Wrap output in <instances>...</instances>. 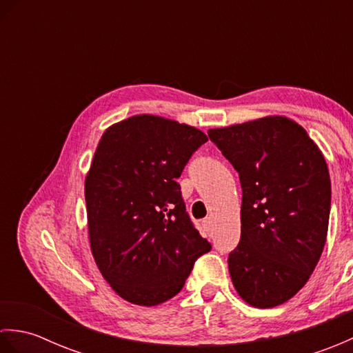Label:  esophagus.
<instances>
[{"label": "esophagus", "mask_w": 353, "mask_h": 353, "mask_svg": "<svg viewBox=\"0 0 353 353\" xmlns=\"http://www.w3.org/2000/svg\"><path fill=\"white\" fill-rule=\"evenodd\" d=\"M203 229L208 232V234H211V232L214 230V221L211 216H208V219L203 220Z\"/></svg>", "instance_id": "1"}]
</instances>
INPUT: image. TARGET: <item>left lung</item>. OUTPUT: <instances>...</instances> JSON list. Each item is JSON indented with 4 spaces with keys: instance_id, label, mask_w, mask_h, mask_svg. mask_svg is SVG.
<instances>
[{
    "instance_id": "8db88e82",
    "label": "left lung",
    "mask_w": 353,
    "mask_h": 353,
    "mask_svg": "<svg viewBox=\"0 0 353 353\" xmlns=\"http://www.w3.org/2000/svg\"><path fill=\"white\" fill-rule=\"evenodd\" d=\"M243 190L241 239L229 253L235 290L256 308L291 299L316 268L331 212L323 154L302 125L268 117L208 132Z\"/></svg>"
}]
</instances>
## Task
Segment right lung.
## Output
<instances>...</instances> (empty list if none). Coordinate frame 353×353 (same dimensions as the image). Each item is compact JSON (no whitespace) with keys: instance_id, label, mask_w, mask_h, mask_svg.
Here are the masks:
<instances>
[{"instance_id":"1","label":"right lung","mask_w":353,"mask_h":353,"mask_svg":"<svg viewBox=\"0 0 353 353\" xmlns=\"http://www.w3.org/2000/svg\"><path fill=\"white\" fill-rule=\"evenodd\" d=\"M206 141L196 127L154 115L127 118L101 137L85 181L89 239L103 277L125 301L167 302L212 249L177 182Z\"/></svg>"}]
</instances>
